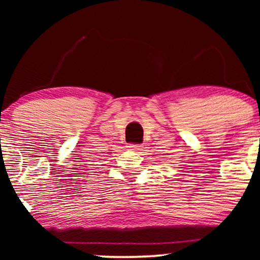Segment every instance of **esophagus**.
Segmentation results:
<instances>
[{
  "label": "esophagus",
  "instance_id": "obj_1",
  "mask_svg": "<svg viewBox=\"0 0 260 260\" xmlns=\"http://www.w3.org/2000/svg\"><path fill=\"white\" fill-rule=\"evenodd\" d=\"M129 148L131 149V150L138 151V150H141V149H142V145L141 144H130Z\"/></svg>",
  "mask_w": 260,
  "mask_h": 260
}]
</instances>
